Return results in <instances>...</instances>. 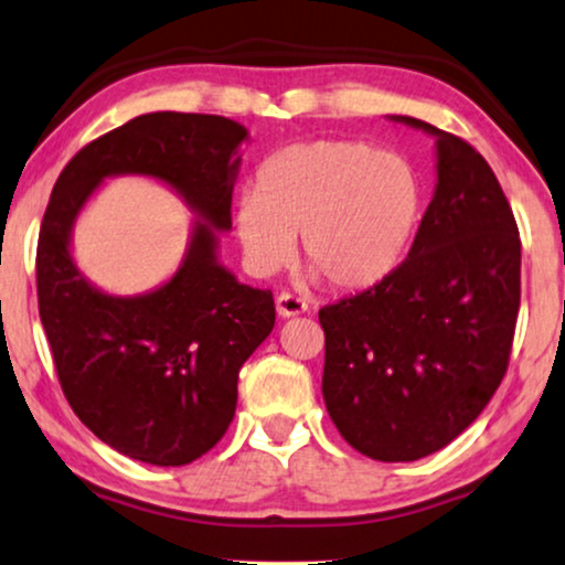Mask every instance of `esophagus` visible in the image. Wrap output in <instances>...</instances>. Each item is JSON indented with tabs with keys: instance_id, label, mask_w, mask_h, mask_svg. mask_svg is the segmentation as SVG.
Listing matches in <instances>:
<instances>
[{
	"instance_id": "obj_1",
	"label": "esophagus",
	"mask_w": 565,
	"mask_h": 565,
	"mask_svg": "<svg viewBox=\"0 0 565 565\" xmlns=\"http://www.w3.org/2000/svg\"><path fill=\"white\" fill-rule=\"evenodd\" d=\"M275 306H277V313H280L282 319L298 317V313H303L306 309H309V306H306L303 300L296 298V296H290V292H280V296H277V300H275Z\"/></svg>"
}]
</instances>
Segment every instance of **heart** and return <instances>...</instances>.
Wrapping results in <instances>:
<instances>
[{"label":"heart","instance_id":"obj_1","mask_svg":"<svg viewBox=\"0 0 565 565\" xmlns=\"http://www.w3.org/2000/svg\"><path fill=\"white\" fill-rule=\"evenodd\" d=\"M428 207L420 168L361 139H309L265 160L233 228L246 267L267 277L288 265L292 236L313 277L363 292L405 265Z\"/></svg>","mask_w":565,"mask_h":565}]
</instances>
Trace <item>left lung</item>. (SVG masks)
I'll return each mask as SVG.
<instances>
[{
  "instance_id": "1",
  "label": "left lung",
  "mask_w": 565,
  "mask_h": 565,
  "mask_svg": "<svg viewBox=\"0 0 565 565\" xmlns=\"http://www.w3.org/2000/svg\"><path fill=\"white\" fill-rule=\"evenodd\" d=\"M436 139V189L407 262L390 280L319 311L327 413L379 461L451 444L493 397L519 313L522 241L507 194L465 139Z\"/></svg>"
}]
</instances>
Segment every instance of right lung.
<instances>
[{
	"mask_svg": "<svg viewBox=\"0 0 565 565\" xmlns=\"http://www.w3.org/2000/svg\"><path fill=\"white\" fill-rule=\"evenodd\" d=\"M246 139L225 116L142 114L70 160L43 215L39 311L64 397L100 441L145 465H189L223 438L241 365L275 327L273 292L217 259ZM116 174L160 180L198 217L180 269L137 297L98 289L71 254L78 212Z\"/></svg>",
	"mask_w": 565,
	"mask_h": 565,
	"instance_id": "right-lung-1",
	"label": "right lung"
}]
</instances>
